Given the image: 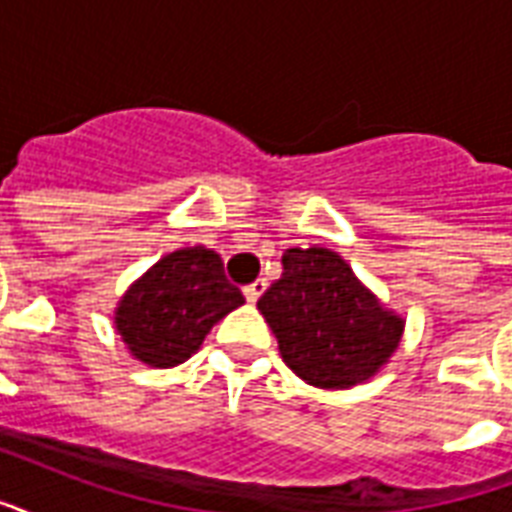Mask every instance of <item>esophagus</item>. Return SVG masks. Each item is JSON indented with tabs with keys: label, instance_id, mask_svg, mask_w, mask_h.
Segmentation results:
<instances>
[{
	"label": "esophagus",
	"instance_id": "esophagus-1",
	"mask_svg": "<svg viewBox=\"0 0 512 512\" xmlns=\"http://www.w3.org/2000/svg\"><path fill=\"white\" fill-rule=\"evenodd\" d=\"M265 292V279H257L255 284H249V287H244V298L249 300V303H257V298Z\"/></svg>",
	"mask_w": 512,
	"mask_h": 512
}]
</instances>
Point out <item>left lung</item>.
I'll list each match as a JSON object with an SVG mask.
<instances>
[{
  "label": "left lung",
  "mask_w": 512,
  "mask_h": 512,
  "mask_svg": "<svg viewBox=\"0 0 512 512\" xmlns=\"http://www.w3.org/2000/svg\"><path fill=\"white\" fill-rule=\"evenodd\" d=\"M282 265L257 308L284 365L317 389H351L376 376L400 349L405 319L333 249L292 247Z\"/></svg>",
  "instance_id": "1"
}]
</instances>
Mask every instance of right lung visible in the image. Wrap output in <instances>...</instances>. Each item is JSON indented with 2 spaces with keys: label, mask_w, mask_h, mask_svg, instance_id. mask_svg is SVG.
<instances>
[{
  "label": "right lung",
  "mask_w": 512,
  "mask_h": 512,
  "mask_svg": "<svg viewBox=\"0 0 512 512\" xmlns=\"http://www.w3.org/2000/svg\"><path fill=\"white\" fill-rule=\"evenodd\" d=\"M244 303L225 279L220 255L185 247L163 255L136 279L115 308V330L128 354L150 368L190 360L222 317Z\"/></svg>",
  "instance_id": "1"
}]
</instances>
